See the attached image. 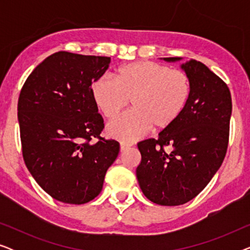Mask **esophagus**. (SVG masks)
I'll return each instance as SVG.
<instances>
[{"mask_svg": "<svg viewBox=\"0 0 250 250\" xmlns=\"http://www.w3.org/2000/svg\"><path fill=\"white\" fill-rule=\"evenodd\" d=\"M129 146H132V145L131 143H125V142H121V151L122 152H124V151H126V150H127Z\"/></svg>", "mask_w": 250, "mask_h": 250, "instance_id": "1", "label": "esophagus"}]
</instances>
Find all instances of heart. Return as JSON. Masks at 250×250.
Returning <instances> with one entry per match:
<instances>
[{"label":"heart","mask_w":250,"mask_h":250,"mask_svg":"<svg viewBox=\"0 0 250 250\" xmlns=\"http://www.w3.org/2000/svg\"><path fill=\"white\" fill-rule=\"evenodd\" d=\"M191 80L186 71L152 61H135L119 67L115 81L99 77L91 94L101 114L114 119L132 102L127 114L108 125L111 138L133 141L150 129L164 131L181 117L191 97Z\"/></svg>","instance_id":"1"}]
</instances>
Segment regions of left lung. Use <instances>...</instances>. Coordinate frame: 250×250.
<instances>
[{
    "label": "left lung",
    "mask_w": 250,
    "mask_h": 250,
    "mask_svg": "<svg viewBox=\"0 0 250 250\" xmlns=\"http://www.w3.org/2000/svg\"><path fill=\"white\" fill-rule=\"evenodd\" d=\"M181 68L192 87L186 110L158 139L138 143L140 188L162 206H179L198 196L221 167L229 145L232 101L228 85L200 61H187Z\"/></svg>",
    "instance_id": "1"
}]
</instances>
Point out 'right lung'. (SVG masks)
Returning <instances> with one entry per match:
<instances>
[{
	"mask_svg": "<svg viewBox=\"0 0 250 250\" xmlns=\"http://www.w3.org/2000/svg\"><path fill=\"white\" fill-rule=\"evenodd\" d=\"M109 63V57L60 51L32 71L20 92L23 160L39 186L61 203L94 199L118 156L119 143L100 136L104 118L91 94Z\"/></svg>",
	"mask_w": 250,
	"mask_h": 250,
	"instance_id": "obj_1",
	"label": "right lung"
}]
</instances>
